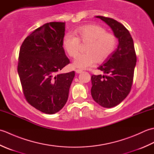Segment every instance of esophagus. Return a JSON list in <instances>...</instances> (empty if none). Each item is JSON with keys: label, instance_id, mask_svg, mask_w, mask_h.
<instances>
[{"label": "esophagus", "instance_id": "1", "mask_svg": "<svg viewBox=\"0 0 154 154\" xmlns=\"http://www.w3.org/2000/svg\"><path fill=\"white\" fill-rule=\"evenodd\" d=\"M75 72H76L77 73H81L83 72V71L81 69H75Z\"/></svg>", "mask_w": 154, "mask_h": 154}]
</instances>
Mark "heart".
Returning a JSON list of instances; mask_svg holds the SVG:
<instances>
[{"mask_svg": "<svg viewBox=\"0 0 154 154\" xmlns=\"http://www.w3.org/2000/svg\"><path fill=\"white\" fill-rule=\"evenodd\" d=\"M75 36L67 34L63 38V47L71 57L76 56L80 44L87 45L86 53L77 56L73 61L75 67L87 69L106 61L115 50L118 39L115 34L106 32L102 26L91 24L77 28L74 31Z\"/></svg>", "mask_w": 154, "mask_h": 154, "instance_id": "1", "label": "heart"}]
</instances>
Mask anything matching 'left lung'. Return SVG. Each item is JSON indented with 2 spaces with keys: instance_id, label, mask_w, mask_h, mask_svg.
<instances>
[{
  "instance_id": "1",
  "label": "left lung",
  "mask_w": 154,
  "mask_h": 154,
  "mask_svg": "<svg viewBox=\"0 0 154 154\" xmlns=\"http://www.w3.org/2000/svg\"><path fill=\"white\" fill-rule=\"evenodd\" d=\"M96 17L106 22L119 39L116 50L98 67L104 75L91 76L93 99L100 106L112 108L120 104L130 92L136 55L131 35L121 23L104 16Z\"/></svg>"
}]
</instances>
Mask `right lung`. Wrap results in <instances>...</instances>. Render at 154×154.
Here are the masks:
<instances>
[{"mask_svg":"<svg viewBox=\"0 0 154 154\" xmlns=\"http://www.w3.org/2000/svg\"><path fill=\"white\" fill-rule=\"evenodd\" d=\"M65 22H52L35 29L21 45L18 73L28 103L41 112H57L67 103L75 71L60 73L70 61L65 54Z\"/></svg>","mask_w":154,"mask_h":154,"instance_id":"1","label":"right lung"}]
</instances>
